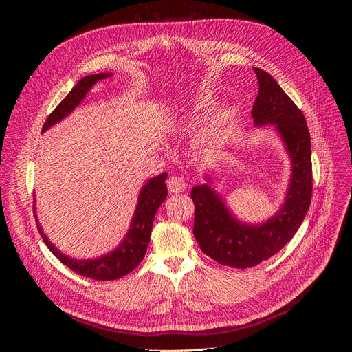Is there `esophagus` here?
<instances>
[{"mask_svg": "<svg viewBox=\"0 0 352 352\" xmlns=\"http://www.w3.org/2000/svg\"><path fill=\"white\" fill-rule=\"evenodd\" d=\"M167 186L168 190L173 194H179V192H184V189L186 188L185 185V180L179 176H172L167 180Z\"/></svg>", "mask_w": 352, "mask_h": 352, "instance_id": "1", "label": "esophagus"}]
</instances>
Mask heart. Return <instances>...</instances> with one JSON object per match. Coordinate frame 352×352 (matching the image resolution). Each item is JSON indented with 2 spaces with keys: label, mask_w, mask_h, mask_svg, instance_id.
Here are the masks:
<instances>
[{
  "label": "heart",
  "mask_w": 352,
  "mask_h": 352,
  "mask_svg": "<svg viewBox=\"0 0 352 352\" xmlns=\"http://www.w3.org/2000/svg\"><path fill=\"white\" fill-rule=\"evenodd\" d=\"M204 104H206V100H198L194 107L190 109V111L199 110L201 107H204ZM226 122H228V113L226 111H220V113L212 116L211 119H208L207 123L199 129L198 136H197L198 142L208 144V142L216 141L217 138L220 136L223 127H225Z\"/></svg>",
  "instance_id": "b5f03b06"
}]
</instances>
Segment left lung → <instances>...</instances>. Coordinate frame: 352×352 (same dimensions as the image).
<instances>
[{
  "label": "left lung",
  "mask_w": 352,
  "mask_h": 352,
  "mask_svg": "<svg viewBox=\"0 0 352 352\" xmlns=\"http://www.w3.org/2000/svg\"><path fill=\"white\" fill-rule=\"evenodd\" d=\"M254 72L260 85L251 111L254 124H272L291 160V179L282 207L270 219L252 225L233 214L211 186V177L190 190L195 204L194 236L199 248L221 265L235 269L269 260L294 238L310 207L313 190L311 141L304 116L272 74L258 67Z\"/></svg>",
  "instance_id": "obj_1"
}]
</instances>
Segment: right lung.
<instances>
[{"mask_svg": "<svg viewBox=\"0 0 352 352\" xmlns=\"http://www.w3.org/2000/svg\"><path fill=\"white\" fill-rule=\"evenodd\" d=\"M110 76H113V73H97V74H89V76L82 78L76 83V87L67 94V97L57 105V109L48 116L44 127H42V132L48 131L50 127L57 124L63 119H66V117L76 109L78 105H80L83 98L87 97L88 91H91V88L95 83L102 79H107ZM166 179H167V173H162L151 177L150 180H146L140 190V195H138V204L133 212V217L131 220L129 230L126 232L123 241L117 245V248L101 255V257L74 258V257H69V255H66L65 252H61L56 245L48 239L44 229H42L36 216V204H35L34 212H35L38 230L41 233L42 239H44L45 245L50 248V251L74 273L85 276V278L95 279V280H114V279L123 278L124 274L131 273L145 257L148 243H150V238H151V229H153L155 212L167 197Z\"/></svg>", "mask_w": 352, "mask_h": 352, "instance_id": "obj_1", "label": "right lung"}]
</instances>
